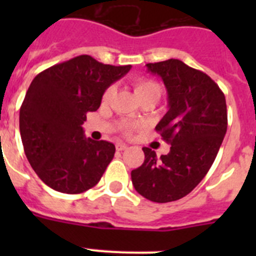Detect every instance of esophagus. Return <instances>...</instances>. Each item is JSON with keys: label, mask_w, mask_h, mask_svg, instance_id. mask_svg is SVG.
Returning a JSON list of instances; mask_svg holds the SVG:
<instances>
[{"label": "esophagus", "mask_w": 256, "mask_h": 256, "mask_svg": "<svg viewBox=\"0 0 256 256\" xmlns=\"http://www.w3.org/2000/svg\"><path fill=\"white\" fill-rule=\"evenodd\" d=\"M126 148H128V144H122V142H118V144H116V150L118 151H124V150H126Z\"/></svg>", "instance_id": "esophagus-1"}]
</instances>
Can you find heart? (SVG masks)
Masks as SVG:
<instances>
[{
  "mask_svg": "<svg viewBox=\"0 0 256 256\" xmlns=\"http://www.w3.org/2000/svg\"><path fill=\"white\" fill-rule=\"evenodd\" d=\"M134 92L140 101L155 100L158 101L162 96V87L158 82L148 78H140L134 80ZM114 94V87H108L102 96L104 101H108Z\"/></svg>",
  "mask_w": 256,
  "mask_h": 256,
  "instance_id": "obj_1",
  "label": "heart"
}]
</instances>
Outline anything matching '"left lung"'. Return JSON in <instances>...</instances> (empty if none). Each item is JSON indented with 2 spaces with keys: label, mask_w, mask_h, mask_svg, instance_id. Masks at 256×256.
I'll list each match as a JSON object with an SVG mask.
<instances>
[{
  "label": "left lung",
  "mask_w": 256,
  "mask_h": 256,
  "mask_svg": "<svg viewBox=\"0 0 256 256\" xmlns=\"http://www.w3.org/2000/svg\"><path fill=\"white\" fill-rule=\"evenodd\" d=\"M168 94V112L155 126L170 144L158 159L144 148V162L130 173L136 191L154 202H170L188 195L206 176L227 132L224 94L205 73L177 58L146 64Z\"/></svg>",
  "instance_id": "8db88e82"
}]
</instances>
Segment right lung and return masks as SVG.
I'll list each match as a JSON object with an SVG mask.
<instances>
[{
	"label": "right lung",
	"instance_id": "add662e5",
	"mask_svg": "<svg viewBox=\"0 0 256 256\" xmlns=\"http://www.w3.org/2000/svg\"><path fill=\"white\" fill-rule=\"evenodd\" d=\"M130 70V65H106L80 55L32 80L20 108V136L29 164L52 190L82 194L101 180L115 146L86 138L82 124L88 112L100 108L106 90Z\"/></svg>",
	"mask_w": 256,
	"mask_h": 256
}]
</instances>
